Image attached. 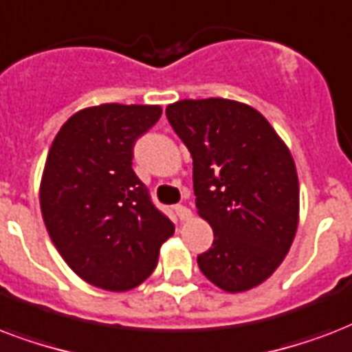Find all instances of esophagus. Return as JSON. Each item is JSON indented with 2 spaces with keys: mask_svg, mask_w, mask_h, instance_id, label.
<instances>
[{
  "mask_svg": "<svg viewBox=\"0 0 352 352\" xmlns=\"http://www.w3.org/2000/svg\"><path fill=\"white\" fill-rule=\"evenodd\" d=\"M176 214H178L179 220H189L190 217H192V213H190V209L187 206H176Z\"/></svg>",
  "mask_w": 352,
  "mask_h": 352,
  "instance_id": "1",
  "label": "esophagus"
}]
</instances>
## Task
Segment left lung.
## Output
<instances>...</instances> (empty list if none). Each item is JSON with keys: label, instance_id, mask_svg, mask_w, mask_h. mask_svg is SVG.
Listing matches in <instances>:
<instances>
[{"label": "left lung", "instance_id": "1", "mask_svg": "<svg viewBox=\"0 0 352 352\" xmlns=\"http://www.w3.org/2000/svg\"><path fill=\"white\" fill-rule=\"evenodd\" d=\"M165 113L192 156L198 214L213 228V246L196 258L201 274L231 294L257 287L298 230L292 154L257 110L236 100L185 99Z\"/></svg>", "mask_w": 352, "mask_h": 352}]
</instances>
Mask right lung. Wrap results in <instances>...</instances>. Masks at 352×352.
<instances>
[{
	"instance_id": "add662e5",
	"label": "right lung",
	"mask_w": 352,
	"mask_h": 352,
	"mask_svg": "<svg viewBox=\"0 0 352 352\" xmlns=\"http://www.w3.org/2000/svg\"><path fill=\"white\" fill-rule=\"evenodd\" d=\"M160 106L100 104L64 122L49 148L40 207L67 266L94 287L124 292L154 272L174 224L132 168L133 145Z\"/></svg>"
}]
</instances>
